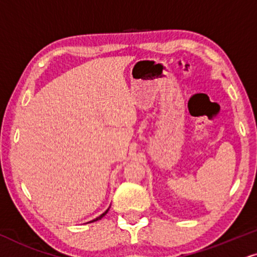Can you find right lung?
Wrapping results in <instances>:
<instances>
[{"label":"right lung","instance_id":"right-lung-1","mask_svg":"<svg viewBox=\"0 0 257 257\" xmlns=\"http://www.w3.org/2000/svg\"><path fill=\"white\" fill-rule=\"evenodd\" d=\"M107 212H108V210H107L106 212H103V213H102V214H101V216H100V217H97V218H96V219H94V220H91V221H95V220H99V219H101V218H102V217L104 216V214H106V213H107Z\"/></svg>","mask_w":257,"mask_h":257}]
</instances>
